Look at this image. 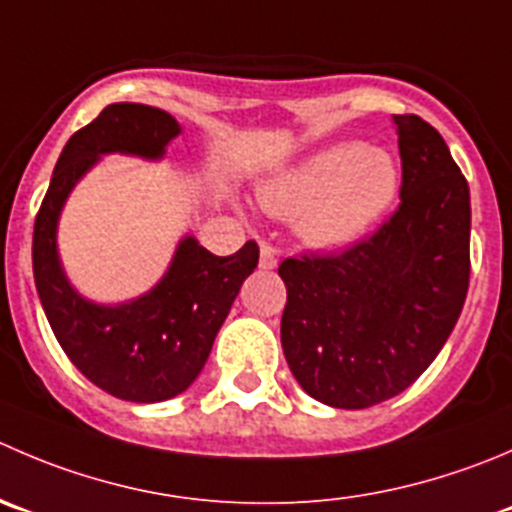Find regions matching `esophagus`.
<instances>
[{"instance_id": "34e87169", "label": "esophagus", "mask_w": 512, "mask_h": 512, "mask_svg": "<svg viewBox=\"0 0 512 512\" xmlns=\"http://www.w3.org/2000/svg\"><path fill=\"white\" fill-rule=\"evenodd\" d=\"M277 267V255L270 245H262L260 250V270H275Z\"/></svg>"}]
</instances>
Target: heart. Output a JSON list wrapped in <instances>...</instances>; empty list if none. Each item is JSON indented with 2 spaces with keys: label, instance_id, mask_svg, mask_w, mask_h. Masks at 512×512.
Instances as JSON below:
<instances>
[{
  "label": "heart",
  "instance_id": "obj_1",
  "mask_svg": "<svg viewBox=\"0 0 512 512\" xmlns=\"http://www.w3.org/2000/svg\"><path fill=\"white\" fill-rule=\"evenodd\" d=\"M400 172L385 150L357 142L332 145L260 187L265 210L300 217L310 245L335 250L365 235L393 207Z\"/></svg>",
  "mask_w": 512,
  "mask_h": 512
}]
</instances>
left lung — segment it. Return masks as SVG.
<instances>
[{
	"label": "left lung",
	"instance_id": "left-lung-1",
	"mask_svg": "<svg viewBox=\"0 0 512 512\" xmlns=\"http://www.w3.org/2000/svg\"><path fill=\"white\" fill-rule=\"evenodd\" d=\"M400 205L337 255L287 257L280 337L310 398L362 410L410 388L443 350L470 282V190L435 127L393 114Z\"/></svg>",
	"mask_w": 512,
	"mask_h": 512
}]
</instances>
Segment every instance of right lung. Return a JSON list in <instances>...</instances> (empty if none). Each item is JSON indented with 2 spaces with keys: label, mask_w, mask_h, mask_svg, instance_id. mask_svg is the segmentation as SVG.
<instances>
[{
  "label": "right lung",
  "mask_w": 512,
  "mask_h": 512,
  "mask_svg": "<svg viewBox=\"0 0 512 512\" xmlns=\"http://www.w3.org/2000/svg\"><path fill=\"white\" fill-rule=\"evenodd\" d=\"M177 135L180 124L165 109L109 104L69 137L34 220V282L54 337L89 382L130 403H160L190 388L260 260L252 240L235 255L217 257L187 235L165 277L137 300L97 305L69 285L57 255V222L72 187L102 155L160 160Z\"/></svg>",
  "instance_id": "add662e5"
}]
</instances>
